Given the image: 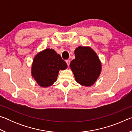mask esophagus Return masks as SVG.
I'll list each match as a JSON object with an SVG mask.
<instances>
[{"mask_svg":"<svg viewBox=\"0 0 132 132\" xmlns=\"http://www.w3.org/2000/svg\"><path fill=\"white\" fill-rule=\"evenodd\" d=\"M66 62L67 64H68V66H69V64H70V61H69V60H66Z\"/></svg>","mask_w":132,"mask_h":132,"instance_id":"1","label":"esophagus"}]
</instances>
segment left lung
I'll use <instances>...</instances> for the list:
<instances>
[{
    "instance_id": "obj_1",
    "label": "left lung",
    "mask_w": 132,
    "mask_h": 132,
    "mask_svg": "<svg viewBox=\"0 0 132 132\" xmlns=\"http://www.w3.org/2000/svg\"><path fill=\"white\" fill-rule=\"evenodd\" d=\"M75 53L76 57L70 62V68L76 81L81 86H93L101 71V63L98 55L88 46H79Z\"/></svg>"
}]
</instances>
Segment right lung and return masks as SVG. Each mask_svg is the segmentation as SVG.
Segmentation results:
<instances>
[{
	"mask_svg": "<svg viewBox=\"0 0 132 132\" xmlns=\"http://www.w3.org/2000/svg\"><path fill=\"white\" fill-rule=\"evenodd\" d=\"M67 64L52 49H46L37 53L33 60L31 75L38 84L48 87L56 81L60 70L67 68Z\"/></svg>",
	"mask_w": 132,
	"mask_h": 132,
	"instance_id": "obj_1",
	"label": "right lung"
}]
</instances>
